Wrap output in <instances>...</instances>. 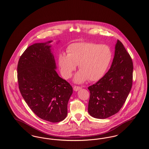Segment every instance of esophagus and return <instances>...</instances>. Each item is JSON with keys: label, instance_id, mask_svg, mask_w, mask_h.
Listing matches in <instances>:
<instances>
[{"label": "esophagus", "instance_id": "34e87169", "mask_svg": "<svg viewBox=\"0 0 149 149\" xmlns=\"http://www.w3.org/2000/svg\"><path fill=\"white\" fill-rule=\"evenodd\" d=\"M81 86H74L73 88V89L74 91H78L79 90L81 89Z\"/></svg>", "mask_w": 149, "mask_h": 149}]
</instances>
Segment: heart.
Instances as JSON below:
<instances>
[{
    "label": "heart",
    "instance_id": "b5f03b06",
    "mask_svg": "<svg viewBox=\"0 0 149 149\" xmlns=\"http://www.w3.org/2000/svg\"><path fill=\"white\" fill-rule=\"evenodd\" d=\"M67 55L60 54L58 64L63 77L69 79L78 65L80 70L74 77L77 83L87 79L95 81L102 78L108 69L112 58V51L106 45L96 43H75L67 49Z\"/></svg>",
    "mask_w": 149,
    "mask_h": 149
}]
</instances>
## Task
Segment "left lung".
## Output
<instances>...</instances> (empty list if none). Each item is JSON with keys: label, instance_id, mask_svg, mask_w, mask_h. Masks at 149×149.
Segmentation results:
<instances>
[{"label": "left lung", "instance_id": "8db88e82", "mask_svg": "<svg viewBox=\"0 0 149 149\" xmlns=\"http://www.w3.org/2000/svg\"><path fill=\"white\" fill-rule=\"evenodd\" d=\"M133 63L120 40L115 46L109 70L95 84L88 87V113L95 118L105 119L118 112L132 85Z\"/></svg>", "mask_w": 149, "mask_h": 149}]
</instances>
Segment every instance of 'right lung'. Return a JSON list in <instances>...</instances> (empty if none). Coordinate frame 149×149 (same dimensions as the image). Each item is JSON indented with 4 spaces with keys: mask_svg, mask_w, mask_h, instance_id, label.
Instances as JSON below:
<instances>
[{
    "mask_svg": "<svg viewBox=\"0 0 149 149\" xmlns=\"http://www.w3.org/2000/svg\"><path fill=\"white\" fill-rule=\"evenodd\" d=\"M35 43L24 51L17 66L22 96L38 117L51 122L64 120L72 88L57 74L51 46Z\"/></svg>",
    "mask_w": 149,
    "mask_h": 149,
    "instance_id": "obj_1",
    "label": "right lung"
}]
</instances>
